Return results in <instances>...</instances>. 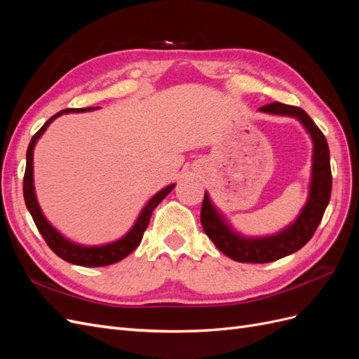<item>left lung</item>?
<instances>
[{
	"instance_id": "8db88e82",
	"label": "left lung",
	"mask_w": 359,
	"mask_h": 359,
	"mask_svg": "<svg viewBox=\"0 0 359 359\" xmlns=\"http://www.w3.org/2000/svg\"><path fill=\"white\" fill-rule=\"evenodd\" d=\"M259 111L297 118L304 126L313 142L311 178L307 202L302 206L297 219L285 229L268 236H245L238 233L211 202L210 194L205 191L201 211V223L205 233L222 253L236 262L247 264L274 262L277 259L298 252L306 245L313 233L316 232L323 212L327 210L332 187L328 142L307 112L302 111L301 107L278 102L262 106Z\"/></svg>"
}]
</instances>
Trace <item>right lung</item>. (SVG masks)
Here are the masks:
<instances>
[{"instance_id":"right-lung-1","label":"right lung","mask_w":359,"mask_h":359,"mask_svg":"<svg viewBox=\"0 0 359 359\" xmlns=\"http://www.w3.org/2000/svg\"><path fill=\"white\" fill-rule=\"evenodd\" d=\"M97 107H81V109H64L53 116H50L48 121L43 124V127L39 130V132L32 136L31 142L27 149V168H25V175H24V199L27 208L34 220L39 232L41 236L45 238L46 244L50 247V250L57 256L66 260L69 264L73 265H79V266H106V265H112L123 260L126 256H128L133 250L142 241L144 232L149 224L151 214L156 210V206L165 199L168 194L175 187V184H170V186L161 189L157 191L153 198L148 201V203L144 206L142 211H140L139 217L136 219L135 224L132 226L124 236L119 238L116 241L102 244V245H82V244H76L70 240H67L66 236L60 233L55 227H53L48 219L43 214L37 196H36V189H34V158H32V154H34V148L37 140L41 137V135L46 132V128L49 124L57 119L58 116L64 114H72V112H90L94 111Z\"/></svg>"}]
</instances>
